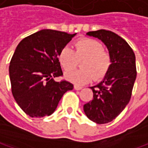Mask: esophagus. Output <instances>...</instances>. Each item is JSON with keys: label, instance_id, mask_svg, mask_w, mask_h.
<instances>
[{"label": "esophagus", "instance_id": "34e87169", "mask_svg": "<svg viewBox=\"0 0 148 148\" xmlns=\"http://www.w3.org/2000/svg\"><path fill=\"white\" fill-rule=\"evenodd\" d=\"M74 90H81L83 87H82V86H76V85H75V86H74Z\"/></svg>", "mask_w": 148, "mask_h": 148}]
</instances>
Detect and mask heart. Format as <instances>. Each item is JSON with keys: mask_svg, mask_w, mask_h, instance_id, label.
Segmentation results:
<instances>
[{"mask_svg": "<svg viewBox=\"0 0 148 148\" xmlns=\"http://www.w3.org/2000/svg\"><path fill=\"white\" fill-rule=\"evenodd\" d=\"M83 59L84 60H83ZM83 60L81 70H72ZM61 66L67 71L65 78L77 85H84L94 79H101L108 72L111 66L109 55L103 51V46L96 40L82 38L76 41L75 51L70 47H62L58 53Z\"/></svg>", "mask_w": 148, "mask_h": 148, "instance_id": "obj_1", "label": "heart"}]
</instances>
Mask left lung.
<instances>
[{
    "label": "left lung",
    "instance_id": "8db88e82",
    "mask_svg": "<svg viewBox=\"0 0 148 148\" xmlns=\"http://www.w3.org/2000/svg\"><path fill=\"white\" fill-rule=\"evenodd\" d=\"M86 34L107 47L111 66L101 82L90 87L93 99L84 105V112L91 121L106 124L114 120L130 100L136 78V56L127 42L112 31L99 29Z\"/></svg>",
    "mask_w": 148,
    "mask_h": 148
}]
</instances>
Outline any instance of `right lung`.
Returning a JSON list of instances; mask_svg holds the SVG:
<instances>
[{"label":"right lung","mask_w":148,"mask_h":148,"mask_svg":"<svg viewBox=\"0 0 148 148\" xmlns=\"http://www.w3.org/2000/svg\"><path fill=\"white\" fill-rule=\"evenodd\" d=\"M76 35L42 29L22 40L9 66L12 96L21 109L32 118L54 113L63 94L73 90L68 81L57 82L62 76L58 53Z\"/></svg>","instance_id":"add662e5"}]
</instances>
